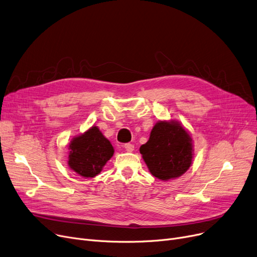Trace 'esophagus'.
Segmentation results:
<instances>
[{
  "mask_svg": "<svg viewBox=\"0 0 257 257\" xmlns=\"http://www.w3.org/2000/svg\"><path fill=\"white\" fill-rule=\"evenodd\" d=\"M124 148H125L126 151H128V152H132L133 150H135V145H132V144H130V143H127V144L124 145Z\"/></svg>",
  "mask_w": 257,
  "mask_h": 257,
  "instance_id": "34e87169",
  "label": "esophagus"
}]
</instances>
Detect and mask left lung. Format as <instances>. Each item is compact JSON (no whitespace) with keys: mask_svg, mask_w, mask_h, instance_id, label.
I'll return each instance as SVG.
<instances>
[{"mask_svg":"<svg viewBox=\"0 0 257 257\" xmlns=\"http://www.w3.org/2000/svg\"><path fill=\"white\" fill-rule=\"evenodd\" d=\"M140 152L151 174L168 181L183 175L191 166L192 139L178 121L160 120Z\"/></svg>","mask_w":257,"mask_h":257,"instance_id":"left-lung-1","label":"left lung"}]
</instances>
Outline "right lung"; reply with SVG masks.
I'll return each mask as SVG.
<instances>
[{"label":"right lung","instance_id":"obj_1","mask_svg":"<svg viewBox=\"0 0 257 257\" xmlns=\"http://www.w3.org/2000/svg\"><path fill=\"white\" fill-rule=\"evenodd\" d=\"M68 166L83 177H94L112 158L114 149L96 126L72 139Z\"/></svg>","mask_w":257,"mask_h":257}]
</instances>
